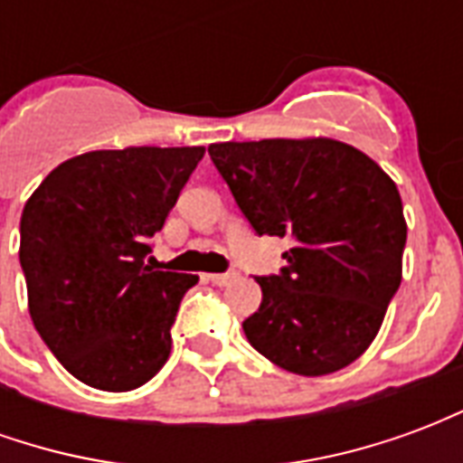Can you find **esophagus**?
<instances>
[{
    "label": "esophagus",
    "mask_w": 463,
    "mask_h": 463,
    "mask_svg": "<svg viewBox=\"0 0 463 463\" xmlns=\"http://www.w3.org/2000/svg\"><path fill=\"white\" fill-rule=\"evenodd\" d=\"M208 280L213 285H218V288H225V285H231V282L238 280V272H215V275H208Z\"/></svg>",
    "instance_id": "1"
}]
</instances>
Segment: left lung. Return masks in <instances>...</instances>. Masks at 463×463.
I'll return each mask as SVG.
<instances>
[{
    "label": "left lung",
    "instance_id": "left-lung-1",
    "mask_svg": "<svg viewBox=\"0 0 463 463\" xmlns=\"http://www.w3.org/2000/svg\"><path fill=\"white\" fill-rule=\"evenodd\" d=\"M211 161L258 235L290 238L280 275L255 278L245 337L272 364L322 377L377 337L402 282L407 221L394 181L332 138L213 143Z\"/></svg>",
    "mask_w": 463,
    "mask_h": 463
}]
</instances>
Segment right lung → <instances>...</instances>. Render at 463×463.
Masks as SVG:
<instances>
[{"label": "right lung", "mask_w": 463, "mask_h": 463, "mask_svg": "<svg viewBox=\"0 0 463 463\" xmlns=\"http://www.w3.org/2000/svg\"><path fill=\"white\" fill-rule=\"evenodd\" d=\"M203 146L91 151L46 175L22 213L29 315L79 382L131 392L165 364L171 327L198 275L153 270L151 241Z\"/></svg>", "instance_id": "1"}]
</instances>
